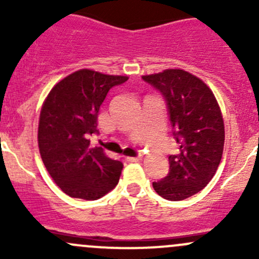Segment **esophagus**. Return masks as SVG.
<instances>
[{"label":"esophagus","instance_id":"obj_1","mask_svg":"<svg viewBox=\"0 0 259 259\" xmlns=\"http://www.w3.org/2000/svg\"><path fill=\"white\" fill-rule=\"evenodd\" d=\"M140 158H142V154H139V155L137 156H126V161H130V163H132V161L139 160Z\"/></svg>","mask_w":259,"mask_h":259}]
</instances>
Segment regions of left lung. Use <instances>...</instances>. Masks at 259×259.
Returning a JSON list of instances; mask_svg holds the SVG:
<instances>
[{"mask_svg":"<svg viewBox=\"0 0 259 259\" xmlns=\"http://www.w3.org/2000/svg\"><path fill=\"white\" fill-rule=\"evenodd\" d=\"M143 80L160 91L168 108L179 153L169 155V173L153 182L164 199H187L203 189L215 174L224 146V122L211 90L180 69L145 75Z\"/></svg>","mask_w":259,"mask_h":259,"instance_id":"obj_1","label":"left lung"}]
</instances>
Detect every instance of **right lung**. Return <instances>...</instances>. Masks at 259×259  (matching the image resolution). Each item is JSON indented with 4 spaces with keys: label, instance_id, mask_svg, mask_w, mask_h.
I'll use <instances>...</instances> for the list:
<instances>
[{
    "label": "right lung",
    "instance_id": "right-lung-1",
    "mask_svg": "<svg viewBox=\"0 0 259 259\" xmlns=\"http://www.w3.org/2000/svg\"><path fill=\"white\" fill-rule=\"evenodd\" d=\"M127 76L82 69L62 79L50 91L40 114L38 149L57 187L72 198L95 200L113 190L122 163L90 146L98 133V115L109 90Z\"/></svg>",
    "mask_w": 259,
    "mask_h": 259
}]
</instances>
